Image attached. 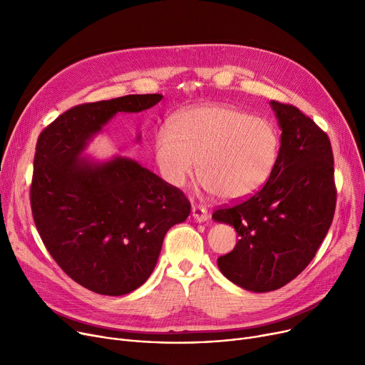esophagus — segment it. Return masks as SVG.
<instances>
[{"label": "esophagus", "mask_w": 365, "mask_h": 365, "mask_svg": "<svg viewBox=\"0 0 365 365\" xmlns=\"http://www.w3.org/2000/svg\"><path fill=\"white\" fill-rule=\"evenodd\" d=\"M192 217L197 222H205L208 219V213H207V208L204 205H192Z\"/></svg>", "instance_id": "obj_1"}]
</instances>
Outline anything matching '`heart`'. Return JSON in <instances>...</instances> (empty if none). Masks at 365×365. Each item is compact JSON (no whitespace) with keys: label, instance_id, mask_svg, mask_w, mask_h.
<instances>
[{"label":"heart","instance_id":"1","mask_svg":"<svg viewBox=\"0 0 365 365\" xmlns=\"http://www.w3.org/2000/svg\"><path fill=\"white\" fill-rule=\"evenodd\" d=\"M279 134L266 118L226 105H205L178 112L168 131L155 138L161 176L180 187L194 175L207 192L225 201L256 194L271 178L279 157Z\"/></svg>","mask_w":365,"mask_h":365}]
</instances>
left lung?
Returning a JSON list of instances; mask_svg holds the SVG:
<instances>
[{"label": "left lung", "instance_id": "obj_1", "mask_svg": "<svg viewBox=\"0 0 365 365\" xmlns=\"http://www.w3.org/2000/svg\"><path fill=\"white\" fill-rule=\"evenodd\" d=\"M271 105L282 130L271 178L250 198L213 213L238 234L234 250L217 259L220 272L255 293L281 289L311 263L337 200L327 133L290 103Z\"/></svg>", "mask_w": 365, "mask_h": 365}]
</instances>
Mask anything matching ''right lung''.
<instances>
[{
  "mask_svg": "<svg viewBox=\"0 0 365 365\" xmlns=\"http://www.w3.org/2000/svg\"><path fill=\"white\" fill-rule=\"evenodd\" d=\"M161 94H128L76 105L38 136L31 182L32 217L47 252L86 289L123 296L149 278L168 229L190 202L136 161L88 164L81 153L117 112H140Z\"/></svg>",
  "mask_w": 365,
  "mask_h": 365,
  "instance_id": "add662e5",
  "label": "right lung"
}]
</instances>
